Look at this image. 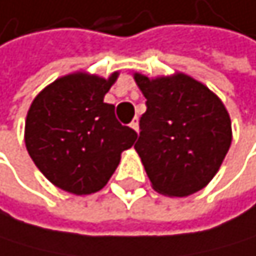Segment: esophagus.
<instances>
[{"label":"esophagus","mask_w":256,"mask_h":256,"mask_svg":"<svg viewBox=\"0 0 256 256\" xmlns=\"http://www.w3.org/2000/svg\"><path fill=\"white\" fill-rule=\"evenodd\" d=\"M130 126H131V128H132L134 131H138V132H139V118L136 117L134 120H132V122L130 124Z\"/></svg>","instance_id":"obj_1"}]
</instances>
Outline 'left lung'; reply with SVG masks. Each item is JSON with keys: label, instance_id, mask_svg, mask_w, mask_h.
<instances>
[{"label": "left lung", "instance_id": "1", "mask_svg": "<svg viewBox=\"0 0 256 256\" xmlns=\"http://www.w3.org/2000/svg\"><path fill=\"white\" fill-rule=\"evenodd\" d=\"M146 98L134 148L153 188L188 196L213 179L232 144V124L222 102L186 74L150 80L134 74Z\"/></svg>", "mask_w": 256, "mask_h": 256}]
</instances>
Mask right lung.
<instances>
[{"instance_id": "right-lung-1", "label": "right lung", "mask_w": 256, "mask_h": 256, "mask_svg": "<svg viewBox=\"0 0 256 256\" xmlns=\"http://www.w3.org/2000/svg\"><path fill=\"white\" fill-rule=\"evenodd\" d=\"M117 76L108 80L82 72L62 77L29 108L24 134L29 156L64 192L90 194L103 188L122 151L138 139V132L116 118L114 105L103 102Z\"/></svg>"}]
</instances>
